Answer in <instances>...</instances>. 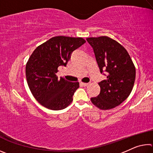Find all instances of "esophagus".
Segmentation results:
<instances>
[{"label": "esophagus", "instance_id": "obj_1", "mask_svg": "<svg viewBox=\"0 0 153 153\" xmlns=\"http://www.w3.org/2000/svg\"><path fill=\"white\" fill-rule=\"evenodd\" d=\"M80 84H81L82 86H88L89 85V84L88 83H84V82H81L80 83Z\"/></svg>", "mask_w": 153, "mask_h": 153}]
</instances>
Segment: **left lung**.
I'll return each mask as SVG.
<instances>
[{
  "label": "left lung",
  "mask_w": 153,
  "mask_h": 153,
  "mask_svg": "<svg viewBox=\"0 0 153 153\" xmlns=\"http://www.w3.org/2000/svg\"><path fill=\"white\" fill-rule=\"evenodd\" d=\"M94 50L96 59L107 79L98 83L100 92L90 98L96 107L102 110L120 105L130 94L136 78V67L123 46L108 36L86 38Z\"/></svg>",
  "instance_id": "obj_1"
}]
</instances>
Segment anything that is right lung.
Masks as SVG:
<instances>
[{
	"label": "right lung",
	"instance_id": "add662e5",
	"mask_svg": "<svg viewBox=\"0 0 153 153\" xmlns=\"http://www.w3.org/2000/svg\"><path fill=\"white\" fill-rule=\"evenodd\" d=\"M86 42L82 38L58 36L36 48L25 66L30 90L36 100L51 110H61L73 101V95L79 87L78 82L58 78V67L66 66L72 52Z\"/></svg>",
	"mask_w": 153,
	"mask_h": 153
}]
</instances>
